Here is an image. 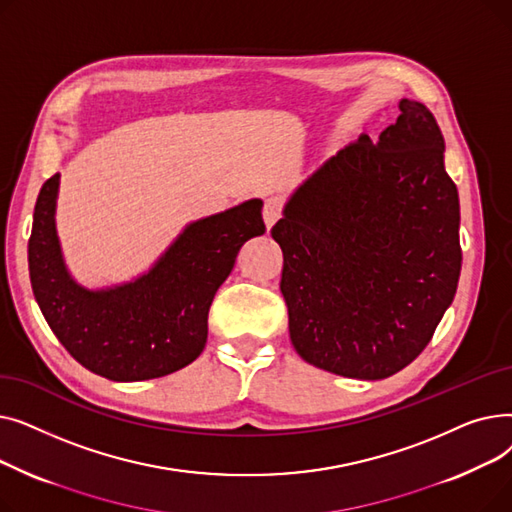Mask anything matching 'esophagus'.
<instances>
[{"label": "esophagus", "mask_w": 512, "mask_h": 512, "mask_svg": "<svg viewBox=\"0 0 512 512\" xmlns=\"http://www.w3.org/2000/svg\"><path fill=\"white\" fill-rule=\"evenodd\" d=\"M282 218V199L280 197H270L265 199L263 205V220H265V228L270 230L278 220Z\"/></svg>", "instance_id": "1"}]
</instances>
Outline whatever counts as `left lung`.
Segmentation results:
<instances>
[{"mask_svg":"<svg viewBox=\"0 0 512 512\" xmlns=\"http://www.w3.org/2000/svg\"><path fill=\"white\" fill-rule=\"evenodd\" d=\"M378 143L326 159L272 236L294 351L344 378L384 380L432 340L461 276V207L434 114L400 99Z\"/></svg>","mask_w":512,"mask_h":512,"instance_id":"obj_1","label":"left lung"}]
</instances>
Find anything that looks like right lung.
<instances>
[{
	"label": "right lung",
	"instance_id": "1",
	"mask_svg": "<svg viewBox=\"0 0 512 512\" xmlns=\"http://www.w3.org/2000/svg\"><path fill=\"white\" fill-rule=\"evenodd\" d=\"M60 174L37 197L29 272L37 305L66 351L114 382H141L193 363L207 342V313L240 247L265 232L261 199L186 224L141 276L105 288L78 284L56 228Z\"/></svg>",
	"mask_w": 512,
	"mask_h": 512
}]
</instances>
